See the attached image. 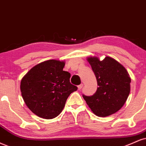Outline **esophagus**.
I'll use <instances>...</instances> for the list:
<instances>
[{"instance_id":"1","label":"esophagus","mask_w":146,"mask_h":146,"mask_svg":"<svg viewBox=\"0 0 146 146\" xmlns=\"http://www.w3.org/2000/svg\"><path fill=\"white\" fill-rule=\"evenodd\" d=\"M83 86H84V85H83V84H80V85H79L78 86V90H80L82 88V87H83Z\"/></svg>"}]
</instances>
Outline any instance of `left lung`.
<instances>
[{"mask_svg":"<svg viewBox=\"0 0 146 146\" xmlns=\"http://www.w3.org/2000/svg\"><path fill=\"white\" fill-rule=\"evenodd\" d=\"M95 74L97 85L92 96L83 95L91 111L99 117H106L120 110L131 90V80L124 66L115 59L106 56L87 58Z\"/></svg>","mask_w":146,"mask_h":146,"instance_id":"left-lung-1","label":"left lung"}]
</instances>
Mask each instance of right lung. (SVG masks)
Here are the masks:
<instances>
[{
	"label": "right lung",
	"instance_id": "obj_1",
	"mask_svg": "<svg viewBox=\"0 0 146 146\" xmlns=\"http://www.w3.org/2000/svg\"><path fill=\"white\" fill-rule=\"evenodd\" d=\"M64 65V61H44L33 66L21 80L24 103L37 116L45 119L57 117L68 96L78 90L70 83L71 74L63 71Z\"/></svg>",
	"mask_w": 146,
	"mask_h": 146
}]
</instances>
